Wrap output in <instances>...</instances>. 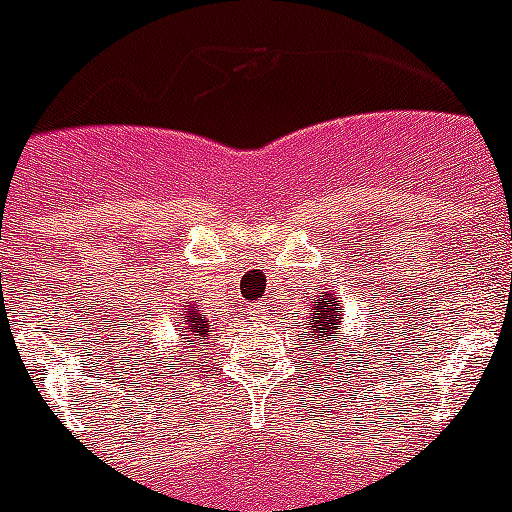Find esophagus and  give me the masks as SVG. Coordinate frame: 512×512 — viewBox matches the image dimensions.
Instances as JSON below:
<instances>
[{
  "label": "esophagus",
  "instance_id": "1",
  "mask_svg": "<svg viewBox=\"0 0 512 512\" xmlns=\"http://www.w3.org/2000/svg\"><path fill=\"white\" fill-rule=\"evenodd\" d=\"M249 313L255 315L257 321H268V313H270V302H268V299H257L255 305L249 307Z\"/></svg>",
  "mask_w": 512,
  "mask_h": 512
}]
</instances>
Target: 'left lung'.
<instances>
[{"instance_id": "1", "label": "left lung", "mask_w": 512, "mask_h": 512, "mask_svg": "<svg viewBox=\"0 0 512 512\" xmlns=\"http://www.w3.org/2000/svg\"><path fill=\"white\" fill-rule=\"evenodd\" d=\"M339 305H342V302H339V297L323 294V297L318 299V305L313 307V313H310V323H305V326H307V334H310V339H315V344L321 342V347H323V342L334 344L336 339H339V334H336V331H339V326H342V307ZM318 355H321V352H318Z\"/></svg>"}]
</instances>
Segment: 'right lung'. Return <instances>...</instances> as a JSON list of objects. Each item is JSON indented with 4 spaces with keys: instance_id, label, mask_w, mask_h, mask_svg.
Returning a JSON list of instances; mask_svg holds the SVG:
<instances>
[{
    "instance_id": "add662e5",
    "label": "right lung",
    "mask_w": 512,
    "mask_h": 512,
    "mask_svg": "<svg viewBox=\"0 0 512 512\" xmlns=\"http://www.w3.org/2000/svg\"><path fill=\"white\" fill-rule=\"evenodd\" d=\"M184 326H181V336H184V339H191V342H199V339H202V336H205V331H207V321L205 318H202V315L197 313V310H186V315H184Z\"/></svg>"
}]
</instances>
